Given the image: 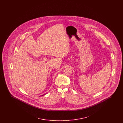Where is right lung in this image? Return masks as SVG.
Segmentation results:
<instances>
[{"mask_svg": "<svg viewBox=\"0 0 123 123\" xmlns=\"http://www.w3.org/2000/svg\"><path fill=\"white\" fill-rule=\"evenodd\" d=\"M44 95V94H43V95ZM42 95H41V96H42Z\"/></svg>", "mask_w": 123, "mask_h": 123, "instance_id": "obj_1", "label": "right lung"}]
</instances>
